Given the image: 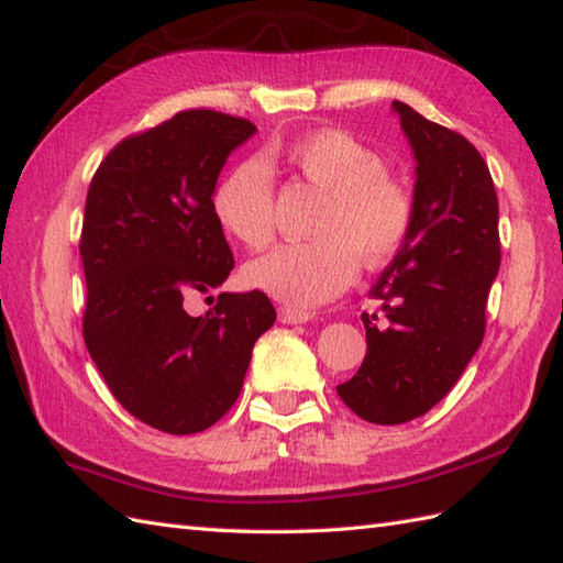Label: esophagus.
<instances>
[{"label":"esophagus","instance_id":"34e87169","mask_svg":"<svg viewBox=\"0 0 563 563\" xmlns=\"http://www.w3.org/2000/svg\"><path fill=\"white\" fill-rule=\"evenodd\" d=\"M278 319L283 324H307L309 319H314V312H307V309H295V307H280Z\"/></svg>","mask_w":563,"mask_h":563}]
</instances>
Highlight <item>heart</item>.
<instances>
[{
    "instance_id": "heart-1",
    "label": "heart",
    "mask_w": 563,
    "mask_h": 563,
    "mask_svg": "<svg viewBox=\"0 0 563 563\" xmlns=\"http://www.w3.org/2000/svg\"><path fill=\"white\" fill-rule=\"evenodd\" d=\"M280 154L329 194L314 230L321 239L278 246L251 261L244 278L290 307H317L349 288L361 258L379 266L399 254L413 230V196L387 174L375 150L343 130H317L292 140ZM273 172L263 157L234 164L212 194L222 230L249 249H263L273 239Z\"/></svg>"
}]
</instances>
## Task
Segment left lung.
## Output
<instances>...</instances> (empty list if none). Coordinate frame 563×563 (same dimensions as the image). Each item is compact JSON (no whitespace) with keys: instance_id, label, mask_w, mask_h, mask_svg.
<instances>
[{"instance_id":"8db88e82","label":"left lung","mask_w":563,"mask_h":563,"mask_svg":"<svg viewBox=\"0 0 563 563\" xmlns=\"http://www.w3.org/2000/svg\"><path fill=\"white\" fill-rule=\"evenodd\" d=\"M416 159L413 230L369 295L385 319L363 314L367 353L336 387L353 413L397 426L445 397L479 351L498 275V198L470 140L391 101Z\"/></svg>"}]
</instances>
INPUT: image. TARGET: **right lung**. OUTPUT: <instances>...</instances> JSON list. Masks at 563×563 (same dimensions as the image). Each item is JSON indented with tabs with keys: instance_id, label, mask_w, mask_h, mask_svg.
Returning <instances> with one entry per match:
<instances>
[{
	"instance_id": "right-lung-1",
	"label": "right lung",
	"mask_w": 563,
	"mask_h": 563,
	"mask_svg": "<svg viewBox=\"0 0 563 563\" xmlns=\"http://www.w3.org/2000/svg\"><path fill=\"white\" fill-rule=\"evenodd\" d=\"M254 133L244 118L184 111L118 142L91 178L84 343L113 397L164 433H200L232 409L275 321L261 290L220 292L210 312H186L190 295L220 288L234 268L212 194Z\"/></svg>"
}]
</instances>
